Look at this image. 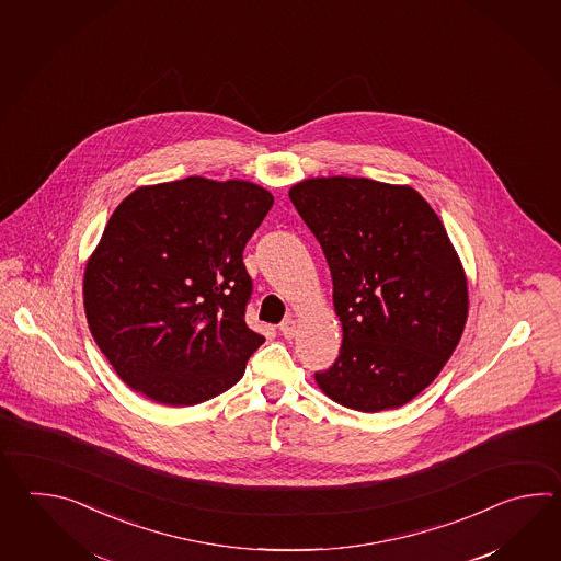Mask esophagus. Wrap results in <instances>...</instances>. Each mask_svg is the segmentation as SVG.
Here are the masks:
<instances>
[{"mask_svg": "<svg viewBox=\"0 0 561 561\" xmlns=\"http://www.w3.org/2000/svg\"><path fill=\"white\" fill-rule=\"evenodd\" d=\"M280 333H283V336L285 339H295V334H297V321L295 319H285V321L280 322Z\"/></svg>", "mask_w": 561, "mask_h": 561, "instance_id": "34e87169", "label": "esophagus"}]
</instances>
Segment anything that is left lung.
<instances>
[{
  "label": "left lung",
  "mask_w": 561,
  "mask_h": 561,
  "mask_svg": "<svg viewBox=\"0 0 561 561\" xmlns=\"http://www.w3.org/2000/svg\"><path fill=\"white\" fill-rule=\"evenodd\" d=\"M288 196L324 252L343 324L341 353L314 381L363 413L405 405L454 355L469 312L442 218L407 184L357 176L302 180Z\"/></svg>",
  "instance_id": "left-lung-1"
}]
</instances>
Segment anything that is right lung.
I'll use <instances>...</instances> for the list:
<instances>
[{"mask_svg": "<svg viewBox=\"0 0 561 561\" xmlns=\"http://www.w3.org/2000/svg\"><path fill=\"white\" fill-rule=\"evenodd\" d=\"M273 203L249 180L188 176L140 186L112 213L85 263L84 310L134 391L191 407L240 381L264 343L244 321L242 251Z\"/></svg>", "mask_w": 561, "mask_h": 561, "instance_id": "obj_1", "label": "right lung"}]
</instances>
